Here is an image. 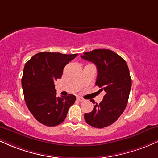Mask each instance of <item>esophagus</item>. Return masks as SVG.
<instances>
[{"label":"esophagus","mask_w":158,"mask_h":158,"mask_svg":"<svg viewBox=\"0 0 158 158\" xmlns=\"http://www.w3.org/2000/svg\"><path fill=\"white\" fill-rule=\"evenodd\" d=\"M77 100L78 101V102H84V99L83 98H81V97H77Z\"/></svg>","instance_id":"34e87169"}]
</instances>
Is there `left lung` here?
<instances>
[{"mask_svg": "<svg viewBox=\"0 0 158 158\" xmlns=\"http://www.w3.org/2000/svg\"><path fill=\"white\" fill-rule=\"evenodd\" d=\"M81 56L96 65L95 84L100 91L105 92L103 100L94 105L93 111L85 113V121L97 128L109 126L121 116L127 104L131 88L128 67L123 58L109 49H95Z\"/></svg>", "mask_w": 158, "mask_h": 158, "instance_id": "obj_1", "label": "left lung"}]
</instances>
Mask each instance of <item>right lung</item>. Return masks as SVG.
<instances>
[{
    "label": "right lung",
    "mask_w": 158,
    "mask_h": 158,
    "mask_svg": "<svg viewBox=\"0 0 158 158\" xmlns=\"http://www.w3.org/2000/svg\"><path fill=\"white\" fill-rule=\"evenodd\" d=\"M77 56L40 52L24 65L22 85L27 107L37 121L46 126L61 124L75 102L74 95L56 97L54 81L61 78L64 67Z\"/></svg>",
    "instance_id": "obj_1"
}]
</instances>
